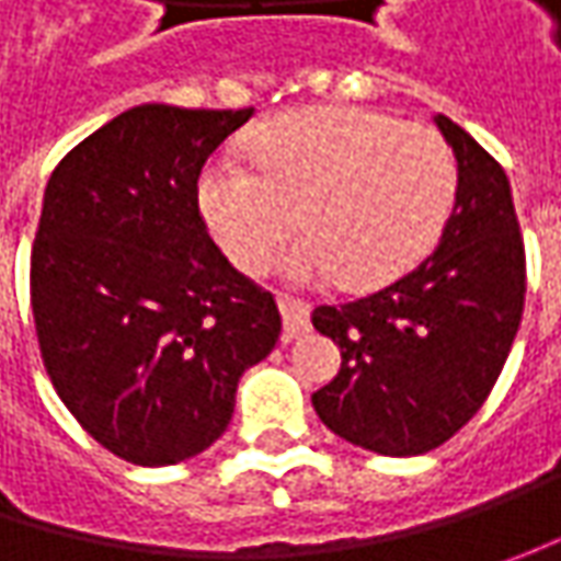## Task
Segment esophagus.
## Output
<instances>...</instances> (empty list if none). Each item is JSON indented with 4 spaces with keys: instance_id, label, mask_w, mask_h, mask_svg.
I'll use <instances>...</instances> for the list:
<instances>
[{
    "instance_id": "34e87169",
    "label": "esophagus",
    "mask_w": 561,
    "mask_h": 561,
    "mask_svg": "<svg viewBox=\"0 0 561 561\" xmlns=\"http://www.w3.org/2000/svg\"><path fill=\"white\" fill-rule=\"evenodd\" d=\"M277 309L284 314V340H296V336L312 331V318H309V306L293 299V296H277Z\"/></svg>"
}]
</instances>
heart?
Returning a JSON list of instances; mask_svg holds the SVG:
<instances>
[{"label": "heart", "mask_w": 561, "mask_h": 561, "mask_svg": "<svg viewBox=\"0 0 561 561\" xmlns=\"http://www.w3.org/2000/svg\"><path fill=\"white\" fill-rule=\"evenodd\" d=\"M249 156L225 149L196 178L208 233L249 274L268 268L299 221L306 237L284 259L290 280L383 287L434 249L456 199L440 134L375 108L287 112L255 127Z\"/></svg>", "instance_id": "heart-1"}]
</instances>
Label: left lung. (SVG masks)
Instances as JSON below:
<instances>
[{"instance_id": "1", "label": "left lung", "mask_w": 561, "mask_h": 561, "mask_svg": "<svg viewBox=\"0 0 561 561\" xmlns=\"http://www.w3.org/2000/svg\"><path fill=\"white\" fill-rule=\"evenodd\" d=\"M456 205L437 249L397 284L312 312L340 371L312 393L336 437L377 456L437 449L490 397L525 309V243L506 171L456 121Z\"/></svg>"}]
</instances>
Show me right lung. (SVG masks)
Returning <instances> with one entry per match:
<instances>
[{
  "label": "right lung",
  "mask_w": 561,
  "mask_h": 561,
  "mask_svg": "<svg viewBox=\"0 0 561 561\" xmlns=\"http://www.w3.org/2000/svg\"><path fill=\"white\" fill-rule=\"evenodd\" d=\"M252 108L121 112L58 162L31 252V306L55 393L108 453L146 468L199 456L280 312L211 243L205 159Z\"/></svg>",
  "instance_id": "obj_1"
}]
</instances>
